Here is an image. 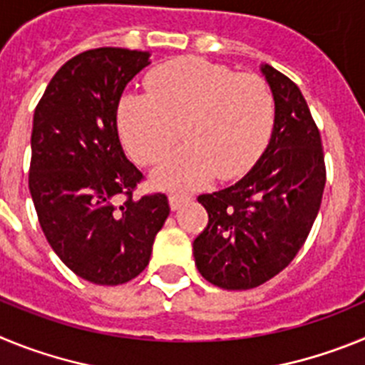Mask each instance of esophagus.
<instances>
[{
    "label": "esophagus",
    "mask_w": 365,
    "mask_h": 365,
    "mask_svg": "<svg viewBox=\"0 0 365 365\" xmlns=\"http://www.w3.org/2000/svg\"><path fill=\"white\" fill-rule=\"evenodd\" d=\"M168 201H170V208H172V210H179L180 205L188 202L190 197L188 195H179V193H170V195H168Z\"/></svg>",
    "instance_id": "1"
}]
</instances>
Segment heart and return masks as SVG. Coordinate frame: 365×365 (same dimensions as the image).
Wrapping results in <instances>:
<instances>
[{
    "instance_id": "b5f03b06",
    "label": "heart",
    "mask_w": 365,
    "mask_h": 365,
    "mask_svg": "<svg viewBox=\"0 0 365 365\" xmlns=\"http://www.w3.org/2000/svg\"><path fill=\"white\" fill-rule=\"evenodd\" d=\"M148 95H124L117 122L128 153L143 166L160 163L177 140H186L153 173L164 188L195 190L212 177L247 173L267 148L276 118L269 82L201 58H180L148 76Z\"/></svg>"
}]
</instances>
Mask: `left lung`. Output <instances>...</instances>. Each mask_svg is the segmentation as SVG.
Listing matches in <instances>:
<instances>
[{
    "label": "left lung",
    "mask_w": 365,
    "mask_h": 365,
    "mask_svg": "<svg viewBox=\"0 0 365 365\" xmlns=\"http://www.w3.org/2000/svg\"><path fill=\"white\" fill-rule=\"evenodd\" d=\"M261 71L276 100L269 146L235 185L197 197L208 225L193 241L195 265L227 291L254 289L294 259L325 188L320 130L299 87L274 67Z\"/></svg>",
    "instance_id": "obj_1"
}]
</instances>
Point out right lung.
<instances>
[{
  "mask_svg": "<svg viewBox=\"0 0 365 365\" xmlns=\"http://www.w3.org/2000/svg\"><path fill=\"white\" fill-rule=\"evenodd\" d=\"M146 66L148 51L80 53L34 109L29 190L38 221L56 256L96 285L137 278L170 214L164 193L135 197L144 175L118 140V102Z\"/></svg>",
  "mask_w": 365,
  "mask_h": 365,
  "instance_id": "right-lung-1",
  "label": "right lung"
}]
</instances>
